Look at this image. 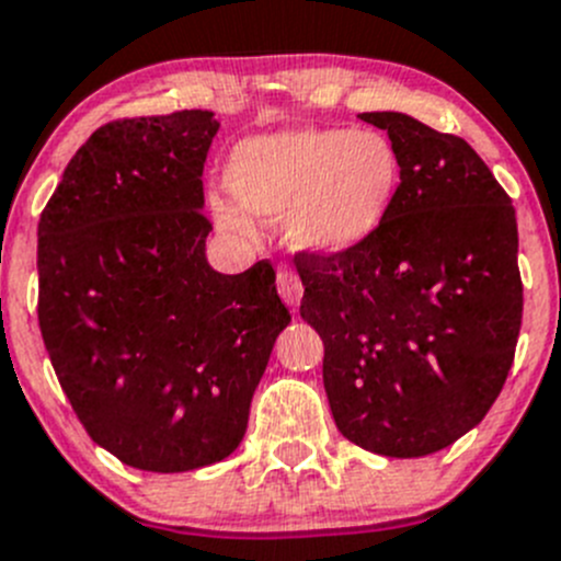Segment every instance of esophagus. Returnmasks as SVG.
Instances as JSON below:
<instances>
[{
  "mask_svg": "<svg viewBox=\"0 0 561 561\" xmlns=\"http://www.w3.org/2000/svg\"><path fill=\"white\" fill-rule=\"evenodd\" d=\"M276 285H279V296H282V301H285L287 307H290L293 312H296V309H298V301H301V293H304L301 279H298V276L293 274V271L279 268V274H276Z\"/></svg>",
  "mask_w": 561,
  "mask_h": 561,
  "instance_id": "obj_1",
  "label": "esophagus"
}]
</instances>
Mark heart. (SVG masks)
I'll return each mask as SVG.
<instances>
[{
  "instance_id": "obj_1",
  "label": "heart",
  "mask_w": 561,
  "mask_h": 561,
  "mask_svg": "<svg viewBox=\"0 0 561 561\" xmlns=\"http://www.w3.org/2000/svg\"><path fill=\"white\" fill-rule=\"evenodd\" d=\"M231 199L210 194L216 225L238 238L285 221L309 257H342L373 241L394 210L402 161L380 130L293 128L241 139L225 164Z\"/></svg>"
}]
</instances>
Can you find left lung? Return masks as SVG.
I'll list each match as a JSON object with an SVG mask.
<instances>
[{"label": "left lung", "instance_id": "1", "mask_svg": "<svg viewBox=\"0 0 561 561\" xmlns=\"http://www.w3.org/2000/svg\"><path fill=\"white\" fill-rule=\"evenodd\" d=\"M402 161L383 230L342 257L296 260L301 318L347 442L422 458L474 431L513 367L524 312L515 208L460 136L364 112Z\"/></svg>", "mask_w": 561, "mask_h": 561}]
</instances>
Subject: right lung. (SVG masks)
<instances>
[{"instance_id":"1","label":"right lung","mask_w":561,"mask_h":561,"mask_svg":"<svg viewBox=\"0 0 561 561\" xmlns=\"http://www.w3.org/2000/svg\"><path fill=\"white\" fill-rule=\"evenodd\" d=\"M208 108L108 123L76 150L37 225V320L92 442L178 474L232 455L290 312L268 263H208Z\"/></svg>"}]
</instances>
